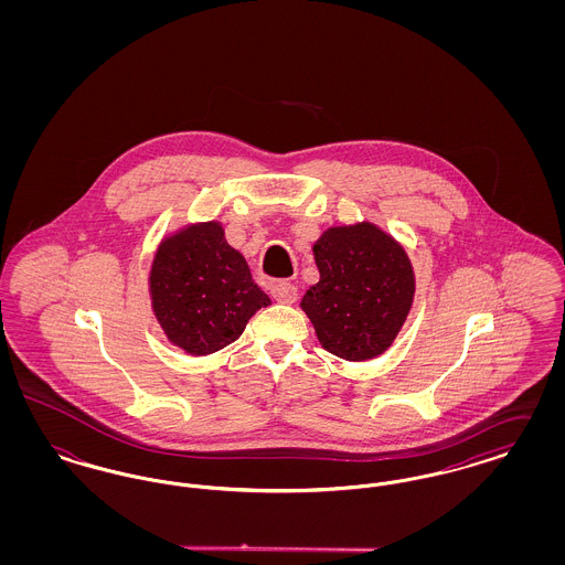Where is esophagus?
<instances>
[{"label":"esophagus","mask_w":565,"mask_h":565,"mask_svg":"<svg viewBox=\"0 0 565 565\" xmlns=\"http://www.w3.org/2000/svg\"><path fill=\"white\" fill-rule=\"evenodd\" d=\"M270 295H273V298H275L277 302H284V305H292V302H296V298H298V292H296V288L290 281H279V284H275Z\"/></svg>","instance_id":"esophagus-1"}]
</instances>
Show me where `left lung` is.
I'll return each mask as SVG.
<instances>
[{
    "instance_id": "obj_1",
    "label": "left lung",
    "mask_w": 565,
    "mask_h": 565,
    "mask_svg": "<svg viewBox=\"0 0 565 565\" xmlns=\"http://www.w3.org/2000/svg\"><path fill=\"white\" fill-rule=\"evenodd\" d=\"M320 281L300 298L322 348L348 362L392 348L413 309L415 270L403 243L369 220L328 226L313 242Z\"/></svg>"
}]
</instances>
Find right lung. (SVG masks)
I'll return each mask as SVG.
<instances>
[{
  "label": "right lung",
  "instance_id": "1",
  "mask_svg": "<svg viewBox=\"0 0 565 565\" xmlns=\"http://www.w3.org/2000/svg\"><path fill=\"white\" fill-rule=\"evenodd\" d=\"M148 295L167 341L189 355H210L242 337L270 298L252 279L220 220L164 233L154 249Z\"/></svg>",
  "mask_w": 565,
  "mask_h": 565
}]
</instances>
